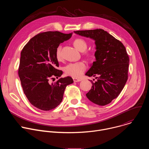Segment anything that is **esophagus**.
Listing matches in <instances>:
<instances>
[{
    "label": "esophagus",
    "mask_w": 149,
    "mask_h": 149,
    "mask_svg": "<svg viewBox=\"0 0 149 149\" xmlns=\"http://www.w3.org/2000/svg\"><path fill=\"white\" fill-rule=\"evenodd\" d=\"M73 80H74V82H79V81H81V79H78V78H73Z\"/></svg>",
    "instance_id": "obj_1"
}]
</instances>
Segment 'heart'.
Instances as JSON below:
<instances>
[{"label": "heart", "instance_id": "obj_1", "mask_svg": "<svg viewBox=\"0 0 149 149\" xmlns=\"http://www.w3.org/2000/svg\"><path fill=\"white\" fill-rule=\"evenodd\" d=\"M73 44L76 49L81 52H84L87 48V42L83 39L77 38L73 42ZM56 57L58 60H61V47L59 46L56 50ZM86 70V65L84 62H78L71 63L68 64L64 68L65 73L72 77H80Z\"/></svg>", "mask_w": 149, "mask_h": 149}]
</instances>
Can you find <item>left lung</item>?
<instances>
[{"label":"left lung","instance_id":"left-lung-1","mask_svg":"<svg viewBox=\"0 0 149 149\" xmlns=\"http://www.w3.org/2000/svg\"><path fill=\"white\" fill-rule=\"evenodd\" d=\"M95 40V49L91 68L86 75L96 77L87 97L93 103L105 105L117 98L128 79L129 57L121 42L101 29L74 31Z\"/></svg>","mask_w":149,"mask_h":149}]
</instances>
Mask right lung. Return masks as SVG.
<instances>
[{
  "label": "right lung",
  "instance_id": "obj_1",
  "mask_svg": "<svg viewBox=\"0 0 149 149\" xmlns=\"http://www.w3.org/2000/svg\"><path fill=\"white\" fill-rule=\"evenodd\" d=\"M72 34L58 31L40 33L31 38L21 51L18 71L21 85L31 104L41 110L56 108L63 99L66 87L74 82L71 77H67L49 83L50 79L58 78L63 73L57 69L56 50Z\"/></svg>",
  "mask_w": 149,
  "mask_h": 149
}]
</instances>
